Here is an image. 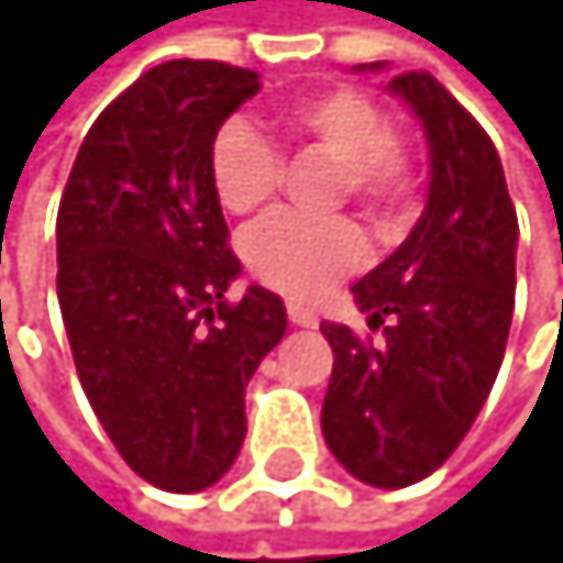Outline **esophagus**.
<instances>
[{"label":"esophagus","instance_id":"34e87169","mask_svg":"<svg viewBox=\"0 0 563 563\" xmlns=\"http://www.w3.org/2000/svg\"><path fill=\"white\" fill-rule=\"evenodd\" d=\"M288 320H292L296 328H317V313L310 306H299V302H288Z\"/></svg>","mask_w":563,"mask_h":563}]
</instances>
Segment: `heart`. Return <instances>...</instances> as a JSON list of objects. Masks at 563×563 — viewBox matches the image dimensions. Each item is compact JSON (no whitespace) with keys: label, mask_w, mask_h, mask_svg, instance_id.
Instances as JSON below:
<instances>
[{"label":"heart","mask_w":563,"mask_h":563,"mask_svg":"<svg viewBox=\"0 0 563 563\" xmlns=\"http://www.w3.org/2000/svg\"><path fill=\"white\" fill-rule=\"evenodd\" d=\"M275 126L338 162V197L349 194L377 221H391L409 194V162L387 136L374 101L352 90H313L275 109ZM282 183V158L246 119H232L211 144V186L232 214H261ZM363 235L352 221L275 218L246 243V264L267 288L310 299L363 261Z\"/></svg>","instance_id":"heart-1"}]
</instances>
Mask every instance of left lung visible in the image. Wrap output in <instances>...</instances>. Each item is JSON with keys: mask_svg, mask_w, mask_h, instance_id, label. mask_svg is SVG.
<instances>
[{"mask_svg": "<svg viewBox=\"0 0 563 563\" xmlns=\"http://www.w3.org/2000/svg\"><path fill=\"white\" fill-rule=\"evenodd\" d=\"M387 90L423 126L427 208L391 257L352 285L384 345L320 324L334 349L320 430L349 476L401 490L451 459L497 380L515 313L518 218L490 136L430 73H401Z\"/></svg>", "mask_w": 563, "mask_h": 563, "instance_id": "1", "label": "left lung"}]
</instances>
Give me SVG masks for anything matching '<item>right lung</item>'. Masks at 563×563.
Instances as JSON below:
<instances>
[{"instance_id":"obj_1","label":"right lung","mask_w":563,"mask_h":563,"mask_svg":"<svg viewBox=\"0 0 563 563\" xmlns=\"http://www.w3.org/2000/svg\"><path fill=\"white\" fill-rule=\"evenodd\" d=\"M261 90L253 69H147L84 136L55 221L59 310L90 409L140 479L197 494L246 437V384L288 328L229 253L211 144Z\"/></svg>"}]
</instances>
